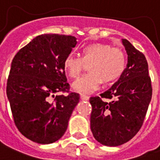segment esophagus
Returning a JSON list of instances; mask_svg holds the SVG:
<instances>
[{"instance_id":"34e87169","label":"esophagus","mask_w":160,"mask_h":160,"mask_svg":"<svg viewBox=\"0 0 160 160\" xmlns=\"http://www.w3.org/2000/svg\"><path fill=\"white\" fill-rule=\"evenodd\" d=\"M80 99L82 100H89V96L84 94H80Z\"/></svg>"}]
</instances>
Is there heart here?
<instances>
[{"label":"heart","instance_id":"b5f03b06","mask_svg":"<svg viewBox=\"0 0 160 160\" xmlns=\"http://www.w3.org/2000/svg\"><path fill=\"white\" fill-rule=\"evenodd\" d=\"M81 58L69 55L63 67L71 78H77L84 69V62L90 63L89 74L73 83V89L79 93L90 94L100 87L101 83L114 82L119 79L126 68V57L121 50L111 48L107 44L91 43L80 51Z\"/></svg>","mask_w":160,"mask_h":160}]
</instances>
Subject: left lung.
Here are the masks:
<instances>
[{
  "mask_svg": "<svg viewBox=\"0 0 160 160\" xmlns=\"http://www.w3.org/2000/svg\"><path fill=\"white\" fill-rule=\"evenodd\" d=\"M122 44L128 55L123 75L101 97L90 98V129L105 146L121 145L139 132L152 98L146 58L126 39H122ZM101 98L112 100L106 102Z\"/></svg>",
  "mask_w": 160,
  "mask_h": 160,
  "instance_id": "obj_1",
  "label": "left lung"
}]
</instances>
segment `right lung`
I'll return each instance as SVG.
<instances>
[{"instance_id": "obj_1", "label": "right lung", "mask_w": 160, "mask_h": 160, "mask_svg": "<svg viewBox=\"0 0 160 160\" xmlns=\"http://www.w3.org/2000/svg\"><path fill=\"white\" fill-rule=\"evenodd\" d=\"M76 44L75 36L41 35L11 62L6 95L17 129L31 141L51 144L67 129L80 95H54L70 89L63 63Z\"/></svg>"}]
</instances>
